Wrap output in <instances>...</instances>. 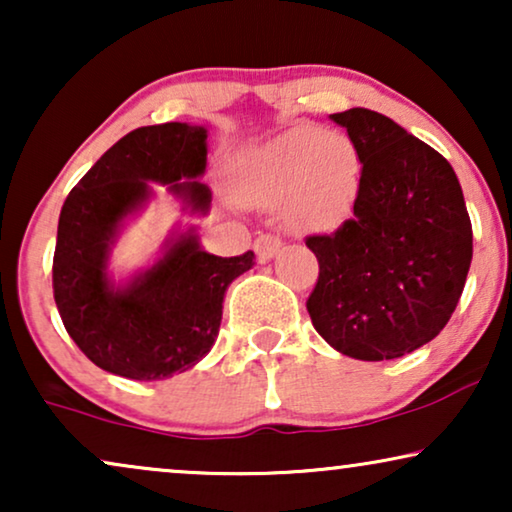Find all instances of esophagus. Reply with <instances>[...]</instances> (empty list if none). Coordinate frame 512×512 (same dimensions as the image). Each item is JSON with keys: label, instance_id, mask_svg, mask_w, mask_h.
<instances>
[{"label": "esophagus", "instance_id": "34e87169", "mask_svg": "<svg viewBox=\"0 0 512 512\" xmlns=\"http://www.w3.org/2000/svg\"><path fill=\"white\" fill-rule=\"evenodd\" d=\"M279 247H282V237L272 233H261L254 242V249L261 261H270V258L279 251Z\"/></svg>", "mask_w": 512, "mask_h": 512}]
</instances>
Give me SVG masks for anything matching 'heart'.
I'll list each match as a JSON object with an SVG mask.
<instances>
[{"label":"heart","instance_id":"heart-1","mask_svg":"<svg viewBox=\"0 0 512 512\" xmlns=\"http://www.w3.org/2000/svg\"><path fill=\"white\" fill-rule=\"evenodd\" d=\"M361 186L354 142L314 125L293 128L263 149L244 172V195L263 205L286 200L293 219L312 228L345 221Z\"/></svg>","mask_w":512,"mask_h":512}]
</instances>
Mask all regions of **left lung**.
Returning <instances> with one entry per match:
<instances>
[{"label": "left lung", "instance_id": "left-lung-1", "mask_svg": "<svg viewBox=\"0 0 512 512\" xmlns=\"http://www.w3.org/2000/svg\"><path fill=\"white\" fill-rule=\"evenodd\" d=\"M361 158L354 214L305 237L319 261L307 312L340 354L384 361L443 331L464 291L473 228L452 165L377 111L331 116Z\"/></svg>", "mask_w": 512, "mask_h": 512}]
</instances>
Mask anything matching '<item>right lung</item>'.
Returning <instances> with one entry per match:
<instances>
[{"label":"right lung","mask_w":512,"mask_h":512,"mask_svg":"<svg viewBox=\"0 0 512 512\" xmlns=\"http://www.w3.org/2000/svg\"><path fill=\"white\" fill-rule=\"evenodd\" d=\"M205 142L202 125L132 130L83 174L62 205L53 298L69 338L107 373L151 382L193 368L219 335L230 282L256 265L254 251L207 254L188 230L125 289L109 282V244L118 223L149 198L146 181L170 184L193 212H207L209 188L193 181L205 172Z\"/></svg>","instance_id":"right-lung-1"}]
</instances>
